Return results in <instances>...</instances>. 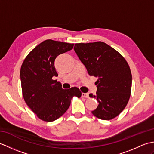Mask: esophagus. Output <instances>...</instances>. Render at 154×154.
Segmentation results:
<instances>
[{
    "mask_svg": "<svg viewBox=\"0 0 154 154\" xmlns=\"http://www.w3.org/2000/svg\"><path fill=\"white\" fill-rule=\"evenodd\" d=\"M82 97L89 98V94L88 93H84V92H83V93H82Z\"/></svg>",
    "mask_w": 154,
    "mask_h": 154,
    "instance_id": "esophagus-1",
    "label": "esophagus"
}]
</instances>
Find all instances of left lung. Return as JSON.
Here are the masks:
<instances>
[{"label":"left lung","mask_w":154,"mask_h":154,"mask_svg":"<svg viewBox=\"0 0 154 154\" xmlns=\"http://www.w3.org/2000/svg\"><path fill=\"white\" fill-rule=\"evenodd\" d=\"M74 51L89 75L98 78L96 95L89 94L99 103L92 113L100 119H113L122 112L130 98L132 75L127 61L101 41L77 43Z\"/></svg>","instance_id":"left-lung-1"}]
</instances>
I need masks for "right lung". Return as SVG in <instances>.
<instances>
[{
    "instance_id": "obj_1",
    "label": "right lung",
    "mask_w": 154,
    "mask_h": 154,
    "mask_svg": "<svg viewBox=\"0 0 154 154\" xmlns=\"http://www.w3.org/2000/svg\"><path fill=\"white\" fill-rule=\"evenodd\" d=\"M74 44L51 39L37 45L25 58L20 70L24 100L42 121L51 122L58 119L69 108L73 96L80 98L77 87L63 89L54 66L56 57L71 51Z\"/></svg>"
}]
</instances>
